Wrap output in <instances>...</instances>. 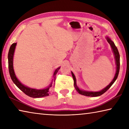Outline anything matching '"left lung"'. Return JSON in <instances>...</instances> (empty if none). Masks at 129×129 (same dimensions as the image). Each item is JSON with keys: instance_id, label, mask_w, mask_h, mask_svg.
<instances>
[{"instance_id": "8db88e82", "label": "left lung", "mask_w": 129, "mask_h": 129, "mask_svg": "<svg viewBox=\"0 0 129 129\" xmlns=\"http://www.w3.org/2000/svg\"><path fill=\"white\" fill-rule=\"evenodd\" d=\"M107 41H108V42L110 44V45H111V47H112V48L113 49V52H114L115 58V61H116L117 71H116V73H115L114 77V78H113L112 81L110 82V84H109L108 86H107L105 88H104L103 90H102L100 91H83V90H80V89L77 86V85H76V77L72 72V76H73V80H74V86H75L76 90H77V92L78 93H80V94H82V95H84L85 96H88V97H97V96H100L102 94H103L104 93H105L106 91L110 88L111 86H112L113 84V83L115 82V81L116 80V79L118 77V76L119 72V67H120V60H119L120 56H119V52H118V51L117 48L115 45L114 43H113V41L111 40L109 38H107Z\"/></svg>"}]
</instances>
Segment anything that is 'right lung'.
I'll return each mask as SVG.
<instances>
[{"label":"right lung","instance_id":"1","mask_svg":"<svg viewBox=\"0 0 129 129\" xmlns=\"http://www.w3.org/2000/svg\"><path fill=\"white\" fill-rule=\"evenodd\" d=\"M16 43H13L11 45L10 48L9 52H8V70H9V73L10 77L11 78L12 81L14 82V84L16 85V86L19 89L24 93L26 95L29 96L30 97L33 98H40L45 97V96L49 95V88H51L52 86H54V82H55V78L57 73L58 72V70L60 69V67L57 68L54 72L53 73V78H55L53 79V83L50 85L49 87L46 89H40V90H37V89H32L28 88V87L25 86L21 84V83L17 80L16 76L15 75L14 68H13V56H14V51L15 49V47H16Z\"/></svg>","mask_w":129,"mask_h":129}]
</instances>
